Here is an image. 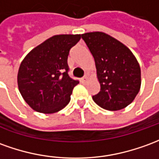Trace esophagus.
I'll return each instance as SVG.
<instances>
[{
  "instance_id": "obj_1",
  "label": "esophagus",
  "mask_w": 159,
  "mask_h": 159,
  "mask_svg": "<svg viewBox=\"0 0 159 159\" xmlns=\"http://www.w3.org/2000/svg\"><path fill=\"white\" fill-rule=\"evenodd\" d=\"M87 80H88L87 76H83V78L81 79V82H82V83H86V82H87Z\"/></svg>"
}]
</instances>
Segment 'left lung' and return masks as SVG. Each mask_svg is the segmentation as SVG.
Wrapping results in <instances>:
<instances>
[{
    "instance_id": "8db88e82",
    "label": "left lung",
    "mask_w": 159,
    "mask_h": 159,
    "mask_svg": "<svg viewBox=\"0 0 159 159\" xmlns=\"http://www.w3.org/2000/svg\"><path fill=\"white\" fill-rule=\"evenodd\" d=\"M94 57L101 89L92 98L98 106L120 110L133 102L141 85V71L136 57L121 42L102 32L82 34Z\"/></svg>"
}]
</instances>
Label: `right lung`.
<instances>
[{
	"mask_svg": "<svg viewBox=\"0 0 159 159\" xmlns=\"http://www.w3.org/2000/svg\"><path fill=\"white\" fill-rule=\"evenodd\" d=\"M81 34L55 35L30 52L20 65L17 82L25 102L33 110L53 114L70 101L79 82L68 75V55Z\"/></svg>",
	"mask_w": 159,
	"mask_h": 159,
	"instance_id": "1",
	"label": "right lung"
}]
</instances>
